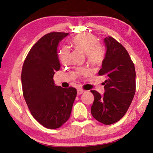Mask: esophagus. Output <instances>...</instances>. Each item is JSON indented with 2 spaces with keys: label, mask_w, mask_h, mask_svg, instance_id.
Instances as JSON below:
<instances>
[{
  "label": "esophagus",
  "mask_w": 153,
  "mask_h": 153,
  "mask_svg": "<svg viewBox=\"0 0 153 153\" xmlns=\"http://www.w3.org/2000/svg\"><path fill=\"white\" fill-rule=\"evenodd\" d=\"M85 91L83 89H77V93H78L79 95H81L82 94V93H84Z\"/></svg>",
  "instance_id": "esophagus-1"
}]
</instances>
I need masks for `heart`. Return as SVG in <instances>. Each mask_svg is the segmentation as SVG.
Listing matches in <instances>:
<instances>
[{
	"label": "heart",
	"instance_id": "b5f03b06",
	"mask_svg": "<svg viewBox=\"0 0 153 153\" xmlns=\"http://www.w3.org/2000/svg\"><path fill=\"white\" fill-rule=\"evenodd\" d=\"M72 44L76 49L86 53L87 58L90 63L97 64L102 60L103 52L97 41V37L91 34H81L75 36L72 41ZM59 58L62 64H67L69 62L70 50L68 47H64L59 53ZM77 73L86 74L87 70L79 68Z\"/></svg>",
	"mask_w": 153,
	"mask_h": 153
}]
</instances>
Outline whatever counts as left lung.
I'll use <instances>...</instances> for the list:
<instances>
[{"label": "left lung", "instance_id": "8db88e82", "mask_svg": "<svg viewBox=\"0 0 153 153\" xmlns=\"http://www.w3.org/2000/svg\"><path fill=\"white\" fill-rule=\"evenodd\" d=\"M106 48L102 68L105 93L91 90L94 101L91 108L93 117L102 124L116 123L124 116L136 91V71L134 63L123 45L111 36L103 39Z\"/></svg>", "mask_w": 153, "mask_h": 153}]
</instances>
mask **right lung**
Wrapping results in <instances>:
<instances>
[{"instance_id": "right-lung-1", "label": "right lung", "mask_w": 153, "mask_h": 153, "mask_svg": "<svg viewBox=\"0 0 153 153\" xmlns=\"http://www.w3.org/2000/svg\"><path fill=\"white\" fill-rule=\"evenodd\" d=\"M68 35L52 32L43 36L29 52L21 72L23 96L31 114L50 129L60 128L69 119L76 96L75 88L56 86L53 79L60 68L58 44Z\"/></svg>"}]
</instances>
